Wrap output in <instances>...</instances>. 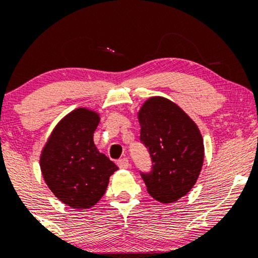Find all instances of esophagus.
Returning a JSON list of instances; mask_svg holds the SVG:
<instances>
[{
  "instance_id": "esophagus-1",
  "label": "esophagus",
  "mask_w": 258,
  "mask_h": 258,
  "mask_svg": "<svg viewBox=\"0 0 258 258\" xmlns=\"http://www.w3.org/2000/svg\"><path fill=\"white\" fill-rule=\"evenodd\" d=\"M117 166H119L120 168H128L130 167V162H128V159L123 158V159H120L117 160Z\"/></svg>"
}]
</instances>
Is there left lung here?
<instances>
[{"mask_svg": "<svg viewBox=\"0 0 258 258\" xmlns=\"http://www.w3.org/2000/svg\"><path fill=\"white\" fill-rule=\"evenodd\" d=\"M141 143L152 160L141 176L160 203H172L189 193L204 162V142L194 121L171 100L154 97L138 112Z\"/></svg>", "mask_w": 258, "mask_h": 258, "instance_id": "1", "label": "left lung"}]
</instances>
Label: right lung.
<instances>
[{"mask_svg": "<svg viewBox=\"0 0 258 258\" xmlns=\"http://www.w3.org/2000/svg\"><path fill=\"white\" fill-rule=\"evenodd\" d=\"M98 123V114L76 109L53 130L41 154L44 182L61 203L73 209L96 205L117 170L94 146L93 133Z\"/></svg>", "mask_w": 258, "mask_h": 258, "instance_id": "right-lung-1", "label": "right lung"}]
</instances>
